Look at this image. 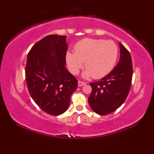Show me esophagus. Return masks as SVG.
Returning a JSON list of instances; mask_svg holds the SVG:
<instances>
[{"label": "esophagus", "mask_w": 154, "mask_h": 154, "mask_svg": "<svg viewBox=\"0 0 154 154\" xmlns=\"http://www.w3.org/2000/svg\"><path fill=\"white\" fill-rule=\"evenodd\" d=\"M78 86H79V87H81V86L85 85L86 84V83L83 82H82V81H78Z\"/></svg>", "instance_id": "34e87169"}]
</instances>
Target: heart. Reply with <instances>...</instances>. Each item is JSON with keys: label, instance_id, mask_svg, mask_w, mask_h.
I'll return each instance as SVG.
<instances>
[{"label": "heart", "instance_id": "heart-1", "mask_svg": "<svg viewBox=\"0 0 154 154\" xmlns=\"http://www.w3.org/2000/svg\"><path fill=\"white\" fill-rule=\"evenodd\" d=\"M74 51H67L66 55L69 71L77 74L85 62V78L106 76L114 68L118 57V46L111 40L85 38L76 44Z\"/></svg>", "mask_w": 154, "mask_h": 154}]
</instances>
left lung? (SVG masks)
Wrapping results in <instances>:
<instances>
[{
	"label": "left lung",
	"instance_id": "left-lung-1",
	"mask_svg": "<svg viewBox=\"0 0 154 154\" xmlns=\"http://www.w3.org/2000/svg\"><path fill=\"white\" fill-rule=\"evenodd\" d=\"M120 58L116 67L100 80L91 83L92 92L88 101L92 110L99 115L113 112L128 94L133 74L129 51L119 42Z\"/></svg>",
	"mask_w": 154,
	"mask_h": 154
}]
</instances>
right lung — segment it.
Masks as SVG:
<instances>
[{
    "label": "right lung",
    "instance_id": "1",
    "mask_svg": "<svg viewBox=\"0 0 154 154\" xmlns=\"http://www.w3.org/2000/svg\"><path fill=\"white\" fill-rule=\"evenodd\" d=\"M67 36L51 35L27 54L26 81L32 99L45 112L58 116L67 110L78 80L66 67Z\"/></svg>",
    "mask_w": 154,
    "mask_h": 154
}]
</instances>
